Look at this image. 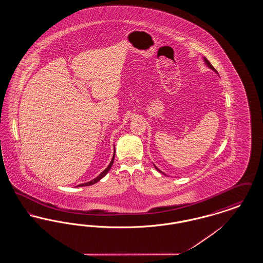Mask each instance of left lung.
<instances>
[{"label": "left lung", "mask_w": 263, "mask_h": 263, "mask_svg": "<svg viewBox=\"0 0 263 263\" xmlns=\"http://www.w3.org/2000/svg\"><path fill=\"white\" fill-rule=\"evenodd\" d=\"M203 60H204V63H205V64H206V66H207V67H208V68H209V69H211V70H212V71H214V72H215V73H216V74H217V75H218V72H217V71H216V69H215V68H214V67H213L212 65H211V63L209 62V61H208V60H207V58H205V57H203ZM154 166H155V167H156V170H157V171H159V172H160V173H162V174H163V175H165V174H163V172H162V171H161V170H160V168H158V167H157V166H156V165H155V164H154Z\"/></svg>", "instance_id": "8db88e82"}]
</instances>
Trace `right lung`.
Instances as JSON below:
<instances>
[{
	"mask_svg": "<svg viewBox=\"0 0 263 263\" xmlns=\"http://www.w3.org/2000/svg\"><path fill=\"white\" fill-rule=\"evenodd\" d=\"M114 157H115V148H114V153H113L112 159H111V162L110 163L107 165V167L100 174V175H98L96 178H93V179H91L90 181H88V182H86V183H82V184H79L78 186H88V185H92V184H95V183H97L98 181H100V179L102 178V177H104L106 174L109 172V170L111 168V166H112L113 162H114Z\"/></svg>",
	"mask_w": 263,
	"mask_h": 263,
	"instance_id": "add662e5",
	"label": "right lung"
}]
</instances>
